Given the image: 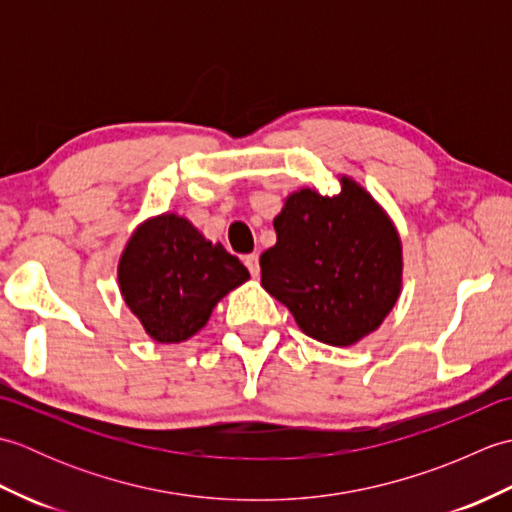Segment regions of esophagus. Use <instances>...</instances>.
Masks as SVG:
<instances>
[{"label":"esophagus","instance_id":"esophagus-1","mask_svg":"<svg viewBox=\"0 0 512 512\" xmlns=\"http://www.w3.org/2000/svg\"><path fill=\"white\" fill-rule=\"evenodd\" d=\"M244 264L250 270V275H253L255 279H259V255H255V253L253 255H246Z\"/></svg>","mask_w":512,"mask_h":512}]
</instances>
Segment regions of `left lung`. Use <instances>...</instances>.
I'll list each match as a JSON object with an SVG mask.
<instances>
[{
	"label": "left lung",
	"instance_id": "8db88e82",
	"mask_svg": "<svg viewBox=\"0 0 512 512\" xmlns=\"http://www.w3.org/2000/svg\"><path fill=\"white\" fill-rule=\"evenodd\" d=\"M341 191L303 187L275 217L277 244L259 257L262 286L299 330L334 347L380 328L402 290V242L394 220L363 184L339 176Z\"/></svg>",
	"mask_w": 512,
	"mask_h": 512
}]
</instances>
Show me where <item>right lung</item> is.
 <instances>
[{"label": "right lung", "mask_w": 512, "mask_h": 512, "mask_svg": "<svg viewBox=\"0 0 512 512\" xmlns=\"http://www.w3.org/2000/svg\"><path fill=\"white\" fill-rule=\"evenodd\" d=\"M118 290L149 339L189 341L228 292L250 279L220 242L206 239L187 217L160 213L136 226L118 259Z\"/></svg>", "instance_id": "right-lung-1"}]
</instances>
